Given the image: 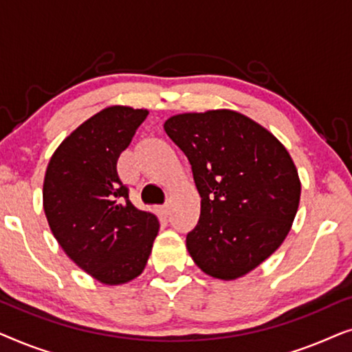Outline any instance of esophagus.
Returning <instances> with one entry per match:
<instances>
[{"label": "esophagus", "instance_id": "esophagus-1", "mask_svg": "<svg viewBox=\"0 0 352 352\" xmlns=\"http://www.w3.org/2000/svg\"><path fill=\"white\" fill-rule=\"evenodd\" d=\"M158 213H160L162 216H168V214H170V206H168V205L158 206Z\"/></svg>", "mask_w": 352, "mask_h": 352}]
</instances>
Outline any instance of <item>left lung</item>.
<instances>
[{"label": "left lung", "mask_w": 352, "mask_h": 352, "mask_svg": "<svg viewBox=\"0 0 352 352\" xmlns=\"http://www.w3.org/2000/svg\"><path fill=\"white\" fill-rule=\"evenodd\" d=\"M186 153L200 218L186 247L206 276L235 280L266 261L290 232L301 181L285 146L229 109L173 115L163 124Z\"/></svg>", "instance_id": "1"}]
</instances>
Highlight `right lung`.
<instances>
[{
    "label": "right lung",
    "mask_w": 352,
    "mask_h": 352,
    "mask_svg": "<svg viewBox=\"0 0 352 352\" xmlns=\"http://www.w3.org/2000/svg\"><path fill=\"white\" fill-rule=\"evenodd\" d=\"M147 109L110 105L74 129L52 153L43 182V208L67 256L104 285L139 277L158 234L157 216L136 208L117 160Z\"/></svg>",
    "instance_id": "right-lung-1"
}]
</instances>
